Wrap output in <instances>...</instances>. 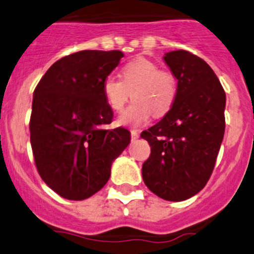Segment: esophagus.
Listing matches in <instances>:
<instances>
[{"mask_svg": "<svg viewBox=\"0 0 254 254\" xmlns=\"http://www.w3.org/2000/svg\"><path fill=\"white\" fill-rule=\"evenodd\" d=\"M130 138H132V141L136 140V139L139 138V133L136 132L135 129H132V130H130Z\"/></svg>", "mask_w": 254, "mask_h": 254, "instance_id": "obj_1", "label": "esophagus"}]
</instances>
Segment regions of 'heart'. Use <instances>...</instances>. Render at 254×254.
Masks as SVG:
<instances>
[{
	"label": "heart",
	"instance_id": "heart-1",
	"mask_svg": "<svg viewBox=\"0 0 254 254\" xmlns=\"http://www.w3.org/2000/svg\"><path fill=\"white\" fill-rule=\"evenodd\" d=\"M108 105L120 113L130 97L134 102L120 115L119 124L139 127L153 115L161 118L172 109L178 95V80L173 72L159 69L155 62L145 58L128 61L121 68V80L108 76L102 84Z\"/></svg>",
	"mask_w": 254,
	"mask_h": 254
}]
</instances>
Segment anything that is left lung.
<instances>
[{"label":"left lung","mask_w":254,"mask_h":254,"mask_svg":"<svg viewBox=\"0 0 254 254\" xmlns=\"http://www.w3.org/2000/svg\"><path fill=\"white\" fill-rule=\"evenodd\" d=\"M163 59L178 79V95L164 118L141 133L151 146L141 173L151 192L181 201L203 190L215 168L226 128V92L194 54L176 50Z\"/></svg>","instance_id":"obj_1"}]
</instances>
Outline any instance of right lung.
Listing matches in <instances>:
<instances>
[{
	"label": "right lung",
	"mask_w": 254,
	"mask_h": 254,
	"mask_svg": "<svg viewBox=\"0 0 254 254\" xmlns=\"http://www.w3.org/2000/svg\"><path fill=\"white\" fill-rule=\"evenodd\" d=\"M119 50H82L56 61L33 92L30 139L42 180L69 200L103 189L112 163L128 146L126 128L108 129L113 109L102 84L118 67Z\"/></svg>",
	"instance_id": "right-lung-1"
}]
</instances>
